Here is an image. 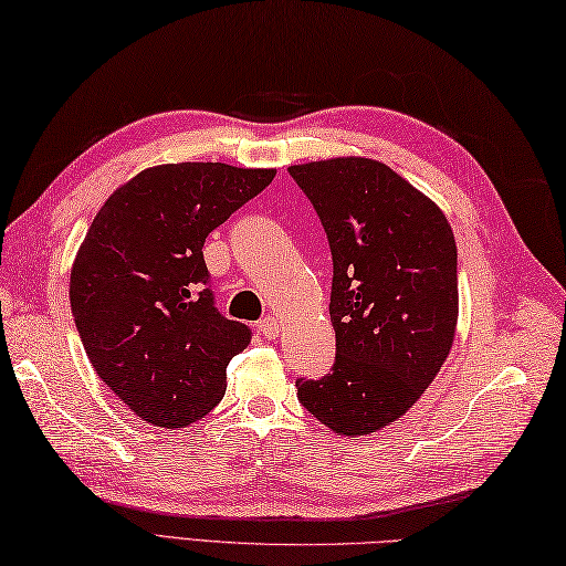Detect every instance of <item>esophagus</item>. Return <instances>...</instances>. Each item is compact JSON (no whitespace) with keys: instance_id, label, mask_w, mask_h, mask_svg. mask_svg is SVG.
Listing matches in <instances>:
<instances>
[{"instance_id":"34e87169","label":"esophagus","mask_w":566,"mask_h":566,"mask_svg":"<svg viewBox=\"0 0 566 566\" xmlns=\"http://www.w3.org/2000/svg\"><path fill=\"white\" fill-rule=\"evenodd\" d=\"M258 328H260V333H262L268 340H274L276 335H280V323H276L274 316H264V318L258 323Z\"/></svg>"}]
</instances>
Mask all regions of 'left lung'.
Listing matches in <instances>:
<instances>
[{"instance_id":"obj_1","label":"left lung","mask_w":566,"mask_h":566,"mask_svg":"<svg viewBox=\"0 0 566 566\" xmlns=\"http://www.w3.org/2000/svg\"><path fill=\"white\" fill-rule=\"evenodd\" d=\"M333 255L335 363L296 379L306 411L340 436L394 423L436 379L454 340L457 245L428 197L367 158L290 167Z\"/></svg>"}]
</instances>
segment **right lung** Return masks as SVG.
I'll return each instance as SVG.
<instances>
[{
	"label": "right lung",
	"mask_w": 566,
	"mask_h": 566,
	"mask_svg": "<svg viewBox=\"0 0 566 566\" xmlns=\"http://www.w3.org/2000/svg\"><path fill=\"white\" fill-rule=\"evenodd\" d=\"M274 170L150 167L106 199L70 274V306L99 379L138 418L185 428L226 394L252 331L216 308L203 240Z\"/></svg>",
	"instance_id": "1"
}]
</instances>
